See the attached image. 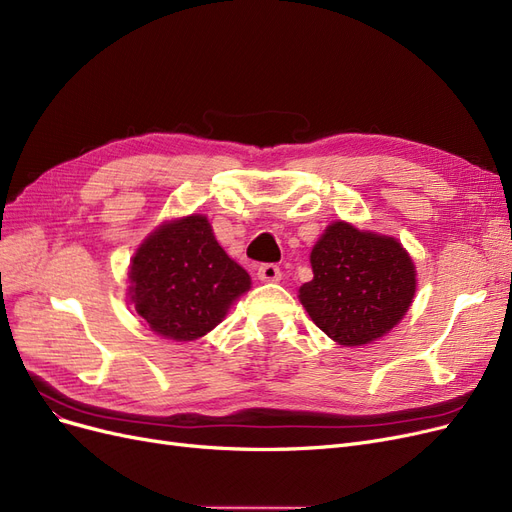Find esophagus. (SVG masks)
Here are the masks:
<instances>
[{"label": "esophagus", "mask_w": 512, "mask_h": 512, "mask_svg": "<svg viewBox=\"0 0 512 512\" xmlns=\"http://www.w3.org/2000/svg\"><path fill=\"white\" fill-rule=\"evenodd\" d=\"M258 279L260 281H279L281 279V271L277 264H271V262H264L258 267Z\"/></svg>", "instance_id": "1"}]
</instances>
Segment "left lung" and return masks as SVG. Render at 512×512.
Listing matches in <instances>:
<instances>
[{
  "label": "left lung",
  "instance_id": "obj_1",
  "mask_svg": "<svg viewBox=\"0 0 512 512\" xmlns=\"http://www.w3.org/2000/svg\"><path fill=\"white\" fill-rule=\"evenodd\" d=\"M313 279L298 298L315 326L339 345H366L390 332L415 296V264L387 235L330 224L311 250Z\"/></svg>",
  "mask_w": 512,
  "mask_h": 512
}]
</instances>
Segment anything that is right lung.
<instances>
[{"label":"right lung","mask_w":512,"mask_h":512,"mask_svg":"<svg viewBox=\"0 0 512 512\" xmlns=\"http://www.w3.org/2000/svg\"><path fill=\"white\" fill-rule=\"evenodd\" d=\"M129 279L135 311L171 341H195L214 330L252 284L199 214L150 233L131 260Z\"/></svg>","instance_id":"right-lung-1"}]
</instances>
